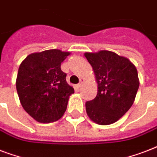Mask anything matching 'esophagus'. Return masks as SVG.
Segmentation results:
<instances>
[{
    "instance_id": "esophagus-1",
    "label": "esophagus",
    "mask_w": 157,
    "mask_h": 157,
    "mask_svg": "<svg viewBox=\"0 0 157 157\" xmlns=\"http://www.w3.org/2000/svg\"><path fill=\"white\" fill-rule=\"evenodd\" d=\"M84 81H85L84 79H81V80H80V83L77 85V87H78V88H81V86H82V85H83L84 83Z\"/></svg>"
}]
</instances>
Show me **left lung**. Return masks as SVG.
<instances>
[{"label": "left lung", "instance_id": "obj_1", "mask_svg": "<svg viewBox=\"0 0 157 157\" xmlns=\"http://www.w3.org/2000/svg\"><path fill=\"white\" fill-rule=\"evenodd\" d=\"M94 72L98 93L86 103L90 119L107 125L121 119L133 105L139 87L136 67L129 59L109 50L84 54Z\"/></svg>", "mask_w": 157, "mask_h": 157}]
</instances>
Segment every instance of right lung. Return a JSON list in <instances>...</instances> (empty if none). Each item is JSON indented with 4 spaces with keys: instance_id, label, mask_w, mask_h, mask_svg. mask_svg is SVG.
<instances>
[{
    "instance_id": "add662e5",
    "label": "right lung",
    "mask_w": 157,
    "mask_h": 157,
    "mask_svg": "<svg viewBox=\"0 0 157 157\" xmlns=\"http://www.w3.org/2000/svg\"><path fill=\"white\" fill-rule=\"evenodd\" d=\"M71 54L48 50L27 56L18 67L16 89L23 109L40 123L59 120L74 89L66 81L61 63Z\"/></svg>"
}]
</instances>
